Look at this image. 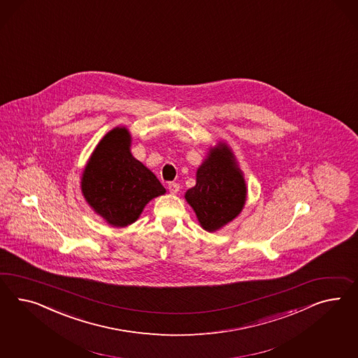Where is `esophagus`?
<instances>
[{
	"label": "esophagus",
	"mask_w": 358,
	"mask_h": 358,
	"mask_svg": "<svg viewBox=\"0 0 358 358\" xmlns=\"http://www.w3.org/2000/svg\"><path fill=\"white\" fill-rule=\"evenodd\" d=\"M168 189H169V193L177 194L178 190H180V185L177 184V182H169L168 184Z\"/></svg>",
	"instance_id": "obj_1"
}]
</instances>
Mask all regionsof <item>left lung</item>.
<instances>
[{"mask_svg":"<svg viewBox=\"0 0 358 358\" xmlns=\"http://www.w3.org/2000/svg\"><path fill=\"white\" fill-rule=\"evenodd\" d=\"M195 180L185 199L204 231L216 232L242 213L248 198L246 181L232 148L225 142L208 148Z\"/></svg>","mask_w":358,"mask_h":358,"instance_id":"8db88e82","label":"left lung"}]
</instances>
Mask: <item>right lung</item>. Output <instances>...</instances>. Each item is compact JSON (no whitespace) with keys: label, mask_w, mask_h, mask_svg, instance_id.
<instances>
[{"label":"right lung","mask_w":358,"mask_h":358,"mask_svg":"<svg viewBox=\"0 0 358 358\" xmlns=\"http://www.w3.org/2000/svg\"><path fill=\"white\" fill-rule=\"evenodd\" d=\"M130 147L129 129L113 127L97 143L80 177L85 201L116 228L136 222L145 204L166 193L157 177L133 156Z\"/></svg>","instance_id":"1"}]
</instances>
